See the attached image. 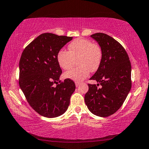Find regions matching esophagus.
<instances>
[{
    "mask_svg": "<svg viewBox=\"0 0 149 149\" xmlns=\"http://www.w3.org/2000/svg\"><path fill=\"white\" fill-rule=\"evenodd\" d=\"M80 82H75V85H76V86L77 87H78L80 85Z\"/></svg>",
    "mask_w": 149,
    "mask_h": 149,
    "instance_id": "obj_1",
    "label": "esophagus"
}]
</instances>
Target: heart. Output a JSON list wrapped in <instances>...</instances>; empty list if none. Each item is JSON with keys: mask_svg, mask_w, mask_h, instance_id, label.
Segmentation results:
<instances>
[{"mask_svg": "<svg viewBox=\"0 0 149 149\" xmlns=\"http://www.w3.org/2000/svg\"><path fill=\"white\" fill-rule=\"evenodd\" d=\"M69 52L58 51L57 59L63 69L69 70L75 65H79L65 74L67 79L81 81L88 76L91 71L95 72L101 64L102 51L99 45L84 38H77L68 46Z\"/></svg>", "mask_w": 149, "mask_h": 149, "instance_id": "1", "label": "heart"}]
</instances>
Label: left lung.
<instances>
[{"label":"left lung","mask_w":149,"mask_h":149,"mask_svg":"<svg viewBox=\"0 0 149 149\" xmlns=\"http://www.w3.org/2000/svg\"><path fill=\"white\" fill-rule=\"evenodd\" d=\"M91 37L96 40L102 51L101 64L91 80L99 84H88L84 101L92 113L100 117L112 115L120 108L131 88V65L130 58L118 41L103 33Z\"/></svg>","instance_id":"left-lung-1"}]
</instances>
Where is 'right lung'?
<instances>
[{
  "label": "right lung",
  "instance_id": "right-lung-1",
  "mask_svg": "<svg viewBox=\"0 0 149 149\" xmlns=\"http://www.w3.org/2000/svg\"><path fill=\"white\" fill-rule=\"evenodd\" d=\"M72 40V37L42 33L24 49L19 59V87L31 108L45 118L64 113L75 91L72 80L61 82L62 70L57 59L58 51ZM54 84L58 85L54 87Z\"/></svg>",
  "mask_w": 149,
  "mask_h": 149
}]
</instances>
